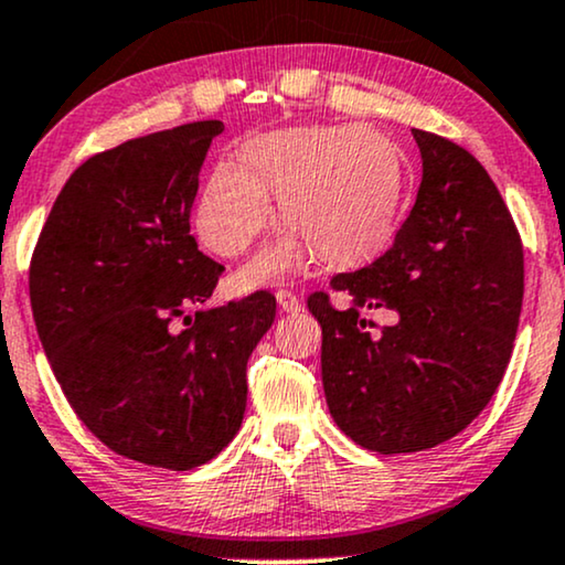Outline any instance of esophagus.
Masks as SVG:
<instances>
[{"label":"esophagus","instance_id":"obj_1","mask_svg":"<svg viewBox=\"0 0 565 565\" xmlns=\"http://www.w3.org/2000/svg\"><path fill=\"white\" fill-rule=\"evenodd\" d=\"M276 302H278V307H281V312H299V310H302V302H299V297L289 289H278L276 291Z\"/></svg>","mask_w":565,"mask_h":565}]
</instances>
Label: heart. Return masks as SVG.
<instances>
[{"mask_svg": "<svg viewBox=\"0 0 565 565\" xmlns=\"http://www.w3.org/2000/svg\"><path fill=\"white\" fill-rule=\"evenodd\" d=\"M270 193L291 227L263 250L250 278L284 274L302 237L326 260L377 250L395 227L403 168L395 145L361 126H307L253 139L243 160H222L195 206V227L214 253H245L270 220Z\"/></svg>", "mask_w": 565, "mask_h": 565, "instance_id": "heart-1", "label": "heart"}]
</instances>
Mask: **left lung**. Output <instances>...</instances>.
Returning a JSON list of instances; mask_svg holds the SVG:
<instances>
[{"instance_id":"8db88e82","label":"left lung","mask_w":565,"mask_h":565,"mask_svg":"<svg viewBox=\"0 0 565 565\" xmlns=\"http://www.w3.org/2000/svg\"><path fill=\"white\" fill-rule=\"evenodd\" d=\"M424 178L395 243L372 266L335 274L307 307L322 328L330 416L380 455L431 449L472 424L507 372L524 297L522 237L483 164L413 129ZM385 309L390 327L360 318Z\"/></svg>"}]
</instances>
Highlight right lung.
Wrapping results in <instances>:
<instances>
[{
    "mask_svg": "<svg viewBox=\"0 0 565 565\" xmlns=\"http://www.w3.org/2000/svg\"><path fill=\"white\" fill-rule=\"evenodd\" d=\"M222 120L105 149L54 201L30 258V305L82 424L129 460L199 468L235 439L247 359L276 297L206 305L224 266L199 250L191 209Z\"/></svg>",
    "mask_w": 565,
    "mask_h": 565,
    "instance_id": "1",
    "label": "right lung"
}]
</instances>
